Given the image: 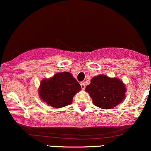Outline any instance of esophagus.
<instances>
[{"label": "esophagus", "instance_id": "1", "mask_svg": "<svg viewBox=\"0 0 151 151\" xmlns=\"http://www.w3.org/2000/svg\"><path fill=\"white\" fill-rule=\"evenodd\" d=\"M80 85H81V89L84 90V89H85V84H84V82H81V83H80Z\"/></svg>", "mask_w": 151, "mask_h": 151}]
</instances>
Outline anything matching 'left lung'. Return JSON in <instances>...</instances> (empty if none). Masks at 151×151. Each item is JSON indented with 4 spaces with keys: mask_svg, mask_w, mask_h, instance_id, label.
<instances>
[{
    "mask_svg": "<svg viewBox=\"0 0 151 151\" xmlns=\"http://www.w3.org/2000/svg\"><path fill=\"white\" fill-rule=\"evenodd\" d=\"M86 91L96 106L109 109L115 107L125 98L126 87L120 79L100 74L91 79Z\"/></svg>",
    "mask_w": 151,
    "mask_h": 151,
    "instance_id": "8db88e82",
    "label": "left lung"
}]
</instances>
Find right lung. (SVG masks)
I'll return each mask as SVG.
<instances>
[{
	"label": "right lung",
	"instance_id": "1",
	"mask_svg": "<svg viewBox=\"0 0 151 151\" xmlns=\"http://www.w3.org/2000/svg\"><path fill=\"white\" fill-rule=\"evenodd\" d=\"M81 86L69 72H60L41 81L39 93L43 101L55 108L70 105Z\"/></svg>",
	"mask_w": 151,
	"mask_h": 151
}]
</instances>
